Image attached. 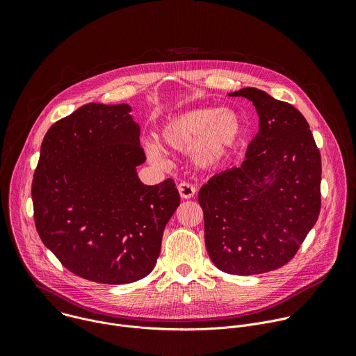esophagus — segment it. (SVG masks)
<instances>
[{"mask_svg":"<svg viewBox=\"0 0 356 356\" xmlns=\"http://www.w3.org/2000/svg\"><path fill=\"white\" fill-rule=\"evenodd\" d=\"M177 190H179V194H180L181 198H191L195 194V187L190 183H186V181H181L177 186Z\"/></svg>","mask_w":356,"mask_h":356,"instance_id":"obj_1","label":"esophagus"}]
</instances>
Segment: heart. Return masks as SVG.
I'll use <instances>...</instances> for the list:
<instances>
[{
	"label": "heart",
	"mask_w": 356,
	"mask_h": 356,
	"mask_svg": "<svg viewBox=\"0 0 356 356\" xmlns=\"http://www.w3.org/2000/svg\"><path fill=\"white\" fill-rule=\"evenodd\" d=\"M243 136L241 117L228 108L201 107L177 114L162 124L158 139L172 152L190 150L193 163L200 169H214L224 163ZM146 152L155 163H162L156 143H147Z\"/></svg>",
	"instance_id": "obj_1"
}]
</instances>
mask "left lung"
I'll use <instances>...</instances> for the list:
<instances>
[{
  "instance_id": "8db88e82",
  "label": "left lung",
  "mask_w": 356,
  "mask_h": 356,
  "mask_svg": "<svg viewBox=\"0 0 356 356\" xmlns=\"http://www.w3.org/2000/svg\"><path fill=\"white\" fill-rule=\"evenodd\" d=\"M259 132L245 161L213 176L198 193L213 264L229 275H259L286 265L317 222L321 156L309 122L291 104L246 87Z\"/></svg>"
}]
</instances>
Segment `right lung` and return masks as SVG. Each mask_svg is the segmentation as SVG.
Returning a JSON list of instances; mask_svg holds the SVG:
<instances>
[{"label":"right lung","mask_w":356,"mask_h":356,"mask_svg":"<svg viewBox=\"0 0 356 356\" xmlns=\"http://www.w3.org/2000/svg\"><path fill=\"white\" fill-rule=\"evenodd\" d=\"M131 106L90 103L46 132L32 181L33 218L47 249L72 273L104 284L154 270L180 204L172 179L143 184L139 124Z\"/></svg>","instance_id":"right-lung-1"}]
</instances>
